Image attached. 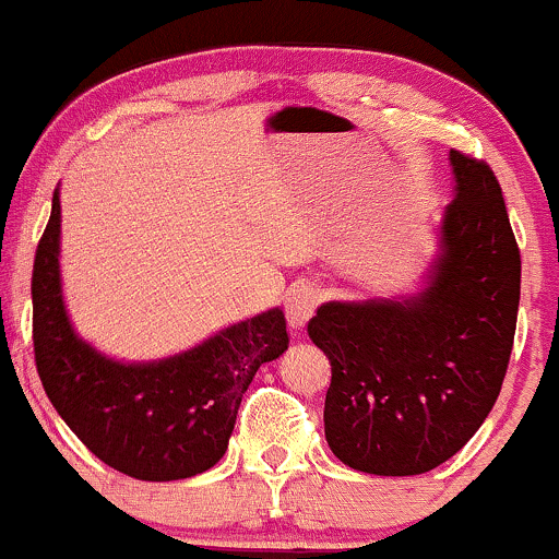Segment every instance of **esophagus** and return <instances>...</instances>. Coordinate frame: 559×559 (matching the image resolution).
I'll return each mask as SVG.
<instances>
[{
    "mask_svg": "<svg viewBox=\"0 0 559 559\" xmlns=\"http://www.w3.org/2000/svg\"><path fill=\"white\" fill-rule=\"evenodd\" d=\"M319 306V290L313 285H295L290 287L285 298V313L287 324H290L293 332H300L308 324V319L313 317Z\"/></svg>",
    "mask_w": 559,
    "mask_h": 559,
    "instance_id": "1",
    "label": "esophagus"
}]
</instances>
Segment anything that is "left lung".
<instances>
[{
    "label": "left lung",
    "mask_w": 559,
    "mask_h": 559,
    "mask_svg": "<svg viewBox=\"0 0 559 559\" xmlns=\"http://www.w3.org/2000/svg\"><path fill=\"white\" fill-rule=\"evenodd\" d=\"M452 201L408 293L326 300L308 337L326 353L330 450L353 471L418 476L476 435L513 350L521 253L487 164L450 151Z\"/></svg>",
    "instance_id": "left-lung-1"
}]
</instances>
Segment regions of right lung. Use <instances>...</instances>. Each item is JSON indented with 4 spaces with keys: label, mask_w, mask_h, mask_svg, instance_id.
<instances>
[{
    "label": "right lung",
    "mask_w": 559,
    "mask_h": 559,
    "mask_svg": "<svg viewBox=\"0 0 559 559\" xmlns=\"http://www.w3.org/2000/svg\"><path fill=\"white\" fill-rule=\"evenodd\" d=\"M59 188L33 261L36 369L62 421L98 461L138 481L203 474L225 455L240 400L261 364L287 350L282 308L235 321L154 360L98 350L72 326L59 269Z\"/></svg>",
    "instance_id": "right-lung-1"
}]
</instances>
